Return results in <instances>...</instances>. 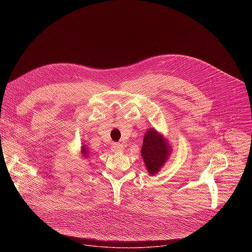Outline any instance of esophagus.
<instances>
[{
    "label": "esophagus",
    "instance_id": "esophagus-1",
    "mask_svg": "<svg viewBox=\"0 0 252 252\" xmlns=\"http://www.w3.org/2000/svg\"><path fill=\"white\" fill-rule=\"evenodd\" d=\"M124 149V146L120 143H113L111 145V150L114 151V152H119V151H123Z\"/></svg>",
    "mask_w": 252,
    "mask_h": 252
}]
</instances>
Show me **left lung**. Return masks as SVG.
I'll use <instances>...</instances> for the list:
<instances>
[{
    "label": "left lung",
    "instance_id": "8db88e82",
    "mask_svg": "<svg viewBox=\"0 0 252 252\" xmlns=\"http://www.w3.org/2000/svg\"><path fill=\"white\" fill-rule=\"evenodd\" d=\"M171 152V146L164 136L156 129L150 128L144 135L141 149L145 166L149 174L155 175L166 163Z\"/></svg>",
    "mask_w": 252,
    "mask_h": 252
}]
</instances>
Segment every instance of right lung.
I'll use <instances>...</instances> for the list:
<instances>
[{"instance_id":"add662e5","label":"right lung","mask_w":252,"mask_h":252,"mask_svg":"<svg viewBox=\"0 0 252 252\" xmlns=\"http://www.w3.org/2000/svg\"><path fill=\"white\" fill-rule=\"evenodd\" d=\"M88 149H87V147L86 146H82V155L84 156V157H87L88 156Z\"/></svg>"}]
</instances>
